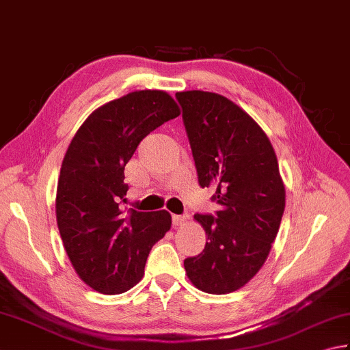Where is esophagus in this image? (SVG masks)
I'll list each match as a JSON object with an SVG mask.
<instances>
[{"label":"esophagus","instance_id":"esophagus-1","mask_svg":"<svg viewBox=\"0 0 350 350\" xmlns=\"http://www.w3.org/2000/svg\"><path fill=\"white\" fill-rule=\"evenodd\" d=\"M187 221V216L186 215H172V224L174 227H181L186 224Z\"/></svg>","mask_w":350,"mask_h":350}]
</instances>
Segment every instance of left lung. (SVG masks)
Returning <instances> with one entry per match:
<instances>
[{
	"mask_svg": "<svg viewBox=\"0 0 350 350\" xmlns=\"http://www.w3.org/2000/svg\"><path fill=\"white\" fill-rule=\"evenodd\" d=\"M192 148L198 183L213 187L215 215L196 213L206 230L202 253L184 260L187 278L208 294H228L265 263L285 210V187L267 134L227 97L175 94Z\"/></svg>",
	"mask_w": 350,
	"mask_h": 350,
	"instance_id": "obj_1",
	"label": "left lung"
}]
</instances>
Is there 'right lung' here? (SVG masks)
<instances>
[{"label":"right lung","instance_id":"obj_1","mask_svg":"<svg viewBox=\"0 0 350 350\" xmlns=\"http://www.w3.org/2000/svg\"><path fill=\"white\" fill-rule=\"evenodd\" d=\"M180 116L164 91H134L96 109L72 137L56 193V219L65 252L87 285L122 294L144 274L150 248L172 217L166 210H123L124 166L140 142Z\"/></svg>","mask_w":350,"mask_h":350}]
</instances>
